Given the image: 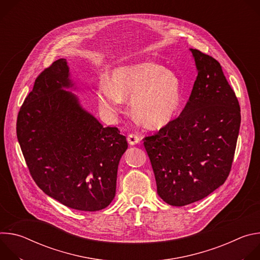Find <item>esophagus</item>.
I'll list each match as a JSON object with an SVG mask.
<instances>
[{"label":"esophagus","mask_w":260,"mask_h":260,"mask_svg":"<svg viewBox=\"0 0 260 260\" xmlns=\"http://www.w3.org/2000/svg\"><path fill=\"white\" fill-rule=\"evenodd\" d=\"M127 142L129 145H136L140 142V137L138 135H135V134H129L127 136Z\"/></svg>","instance_id":"1"}]
</instances>
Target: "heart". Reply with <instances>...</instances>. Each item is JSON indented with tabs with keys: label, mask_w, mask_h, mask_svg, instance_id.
Returning a JSON list of instances; mask_svg holds the SVG:
<instances>
[{
	"label": "heart",
	"mask_w": 260,
	"mask_h": 260,
	"mask_svg": "<svg viewBox=\"0 0 260 260\" xmlns=\"http://www.w3.org/2000/svg\"><path fill=\"white\" fill-rule=\"evenodd\" d=\"M134 115L147 127L159 128L167 125L178 112L182 88L175 73L160 64L145 61L119 67L98 87L101 107L108 113H115L131 96Z\"/></svg>",
	"instance_id": "heart-1"
}]
</instances>
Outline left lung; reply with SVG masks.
<instances>
[{"label":"left lung","mask_w":260,"mask_h":260,"mask_svg":"<svg viewBox=\"0 0 260 260\" xmlns=\"http://www.w3.org/2000/svg\"><path fill=\"white\" fill-rule=\"evenodd\" d=\"M198 77L181 114L143 139L157 193L182 207L208 197L232 170L241 125V109L221 64L190 49Z\"/></svg>","instance_id":"left-lung-1"}]
</instances>
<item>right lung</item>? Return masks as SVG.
I'll use <instances>...</instances> for the list:
<instances>
[{"instance_id": "add662e5", "label": "right lung", "mask_w": 260, "mask_h": 260, "mask_svg": "<svg viewBox=\"0 0 260 260\" xmlns=\"http://www.w3.org/2000/svg\"><path fill=\"white\" fill-rule=\"evenodd\" d=\"M63 58L36 78L17 116L16 135L39 188L68 208L100 211L116 192L117 169L127 149L117 127H104L83 110Z\"/></svg>"}]
</instances>
